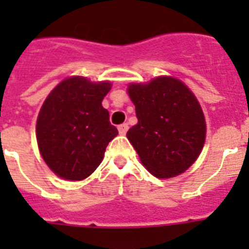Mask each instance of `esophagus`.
<instances>
[{
	"label": "esophagus",
	"instance_id": "obj_1",
	"mask_svg": "<svg viewBox=\"0 0 249 249\" xmlns=\"http://www.w3.org/2000/svg\"><path fill=\"white\" fill-rule=\"evenodd\" d=\"M128 129H129V125L126 124V123L119 125V133H120L121 136H124V134H126V132H128Z\"/></svg>",
	"mask_w": 249,
	"mask_h": 249
}]
</instances>
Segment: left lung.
I'll return each instance as SVG.
<instances>
[{
    "instance_id": "8db88e82",
    "label": "left lung",
    "mask_w": 249,
    "mask_h": 249,
    "mask_svg": "<svg viewBox=\"0 0 249 249\" xmlns=\"http://www.w3.org/2000/svg\"><path fill=\"white\" fill-rule=\"evenodd\" d=\"M129 97L138 119L126 133L146 169L158 178L176 177L197 159L205 120L191 90L173 77L132 84Z\"/></svg>"
}]
</instances>
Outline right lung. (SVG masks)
Segmentation results:
<instances>
[{
	"label": "right lung",
	"instance_id": "add662e5",
	"mask_svg": "<svg viewBox=\"0 0 249 249\" xmlns=\"http://www.w3.org/2000/svg\"><path fill=\"white\" fill-rule=\"evenodd\" d=\"M108 81L85 77L62 81L49 94L37 117V143L49 168L59 177L80 181L102 163L108 142L119 134L102 101Z\"/></svg>",
	"mask_w": 249,
	"mask_h": 249
}]
</instances>
